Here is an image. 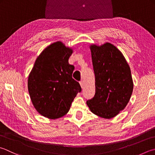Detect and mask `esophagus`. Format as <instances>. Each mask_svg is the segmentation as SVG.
<instances>
[{
  "mask_svg": "<svg viewBox=\"0 0 155 155\" xmlns=\"http://www.w3.org/2000/svg\"><path fill=\"white\" fill-rule=\"evenodd\" d=\"M80 86H81V88H84V81H80Z\"/></svg>",
  "mask_w": 155,
  "mask_h": 155,
  "instance_id": "obj_1",
  "label": "esophagus"
}]
</instances>
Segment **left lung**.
I'll use <instances>...</instances> for the list:
<instances>
[{"label": "left lung", "mask_w": 155, "mask_h": 155, "mask_svg": "<svg viewBox=\"0 0 155 155\" xmlns=\"http://www.w3.org/2000/svg\"><path fill=\"white\" fill-rule=\"evenodd\" d=\"M95 75V94L87 101L91 111L110 119L124 110L133 92L130 66L123 54L110 43L90 46Z\"/></svg>", "instance_id": "8db88e82"}]
</instances>
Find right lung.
<instances>
[{"label": "right lung", "instance_id": "obj_1", "mask_svg": "<svg viewBox=\"0 0 155 155\" xmlns=\"http://www.w3.org/2000/svg\"><path fill=\"white\" fill-rule=\"evenodd\" d=\"M72 52L63 42L52 43L38 57L29 75L32 104L45 117L54 119L65 115L81 91L80 84L72 78L75 68L68 61Z\"/></svg>", "mask_w": 155, "mask_h": 155}]
</instances>
